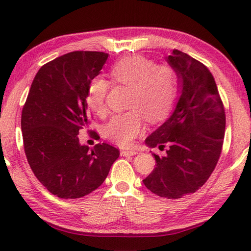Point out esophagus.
<instances>
[{"instance_id": "esophagus-1", "label": "esophagus", "mask_w": 251, "mask_h": 251, "mask_svg": "<svg viewBox=\"0 0 251 251\" xmlns=\"http://www.w3.org/2000/svg\"><path fill=\"white\" fill-rule=\"evenodd\" d=\"M122 156H134L137 154V151H136L135 150H130V151H121Z\"/></svg>"}]
</instances>
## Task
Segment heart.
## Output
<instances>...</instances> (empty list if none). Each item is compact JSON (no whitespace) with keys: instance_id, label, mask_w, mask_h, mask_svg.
I'll use <instances>...</instances> for the list:
<instances>
[{"instance_id":"1","label":"heart","mask_w":251,"mask_h":251,"mask_svg":"<svg viewBox=\"0 0 251 251\" xmlns=\"http://www.w3.org/2000/svg\"><path fill=\"white\" fill-rule=\"evenodd\" d=\"M117 85L130 87L126 113L114 116L106 126V136L116 145L127 147L144 129V117L156 123L168 116L178 94V76L168 64H155L143 55H129L117 61L109 71ZM110 83L96 77L87 87L86 101L93 112L100 117L107 114Z\"/></svg>"}]
</instances>
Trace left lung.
I'll return each mask as SVG.
<instances>
[{
	"label": "left lung",
	"mask_w": 251,
	"mask_h": 251,
	"mask_svg": "<svg viewBox=\"0 0 251 251\" xmlns=\"http://www.w3.org/2000/svg\"><path fill=\"white\" fill-rule=\"evenodd\" d=\"M167 62L176 71L181 94L172 116L146 138L150 147L169 148L163 157L154 154L156 167L143 182L157 196L178 199L197 192L214 172L226 115L207 66L178 50Z\"/></svg>",
	"instance_id": "obj_1"
}]
</instances>
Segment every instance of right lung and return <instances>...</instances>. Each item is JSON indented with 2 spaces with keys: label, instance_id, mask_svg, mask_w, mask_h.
I'll list each match as a JSON object with an SVG mask.
<instances>
[{
  "label": "right lung",
  "instance_id": "add662e5",
  "mask_svg": "<svg viewBox=\"0 0 251 251\" xmlns=\"http://www.w3.org/2000/svg\"><path fill=\"white\" fill-rule=\"evenodd\" d=\"M107 57L104 52L75 50L46 63L34 77L23 106L21 127L29 167L59 198L94 192L120 156L117 148L106 143L90 151L77 137L90 124L87 87Z\"/></svg>",
  "mask_w": 251,
  "mask_h": 251
}]
</instances>
